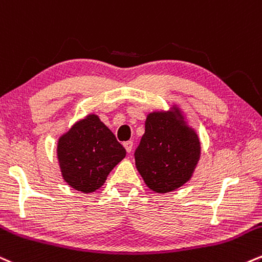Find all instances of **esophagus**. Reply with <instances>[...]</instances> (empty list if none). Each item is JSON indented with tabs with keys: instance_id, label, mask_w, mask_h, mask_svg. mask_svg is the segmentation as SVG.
Masks as SVG:
<instances>
[{
	"instance_id": "34e87169",
	"label": "esophagus",
	"mask_w": 262,
	"mask_h": 262,
	"mask_svg": "<svg viewBox=\"0 0 262 262\" xmlns=\"http://www.w3.org/2000/svg\"><path fill=\"white\" fill-rule=\"evenodd\" d=\"M124 147H125V150H127V152H130L132 151V149H133V141L132 140H129V141H125L124 144Z\"/></svg>"
}]
</instances>
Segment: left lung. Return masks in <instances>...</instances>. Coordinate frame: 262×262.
<instances>
[{
    "mask_svg": "<svg viewBox=\"0 0 262 262\" xmlns=\"http://www.w3.org/2000/svg\"><path fill=\"white\" fill-rule=\"evenodd\" d=\"M198 134L174 111L149 113L145 133L135 150V166L145 184L156 193H168L185 184L200 159Z\"/></svg>",
    "mask_w": 262,
    "mask_h": 262,
    "instance_id": "8db88e82",
    "label": "left lung"
}]
</instances>
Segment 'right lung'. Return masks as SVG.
I'll return each mask as SVG.
<instances>
[{
    "label": "right lung",
    "instance_id": "1",
    "mask_svg": "<svg viewBox=\"0 0 262 262\" xmlns=\"http://www.w3.org/2000/svg\"><path fill=\"white\" fill-rule=\"evenodd\" d=\"M57 157L62 177L68 185L91 193L124 159L125 149L99 116L89 115L59 138Z\"/></svg>",
    "mask_w": 262,
    "mask_h": 262
}]
</instances>
